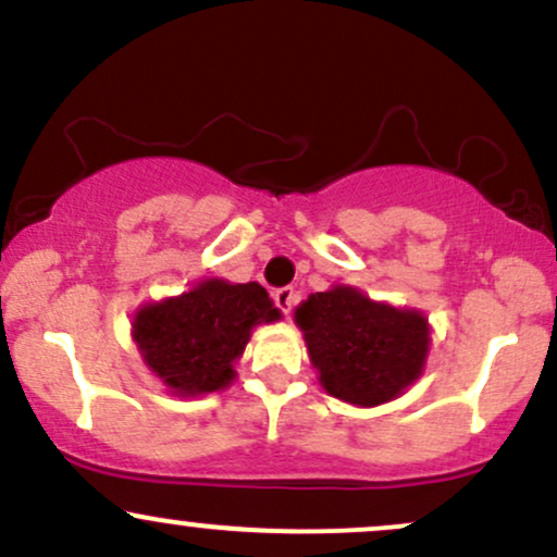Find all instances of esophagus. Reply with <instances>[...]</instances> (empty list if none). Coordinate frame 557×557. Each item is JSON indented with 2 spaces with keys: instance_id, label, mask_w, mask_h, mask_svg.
<instances>
[{
  "instance_id": "34e87169",
  "label": "esophagus",
  "mask_w": 557,
  "mask_h": 557,
  "mask_svg": "<svg viewBox=\"0 0 557 557\" xmlns=\"http://www.w3.org/2000/svg\"><path fill=\"white\" fill-rule=\"evenodd\" d=\"M296 300H298V293L293 290V287H280V290H274V304H277V309L283 311V314H290Z\"/></svg>"
}]
</instances>
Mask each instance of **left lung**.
I'll use <instances>...</instances> for the list:
<instances>
[{
    "mask_svg": "<svg viewBox=\"0 0 557 557\" xmlns=\"http://www.w3.org/2000/svg\"><path fill=\"white\" fill-rule=\"evenodd\" d=\"M311 367L332 398L372 408L400 398L424 374L432 327L417 309L372 300L359 287L332 285L296 309Z\"/></svg>",
    "mask_w": 557,
    "mask_h": 557,
    "instance_id": "1",
    "label": "left lung"
}]
</instances>
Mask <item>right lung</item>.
Segmentation results:
<instances>
[{"label": "right lung", "instance_id": "add662e5", "mask_svg": "<svg viewBox=\"0 0 557 557\" xmlns=\"http://www.w3.org/2000/svg\"><path fill=\"white\" fill-rule=\"evenodd\" d=\"M283 317L259 283L209 277L181 296L138 306L131 335L149 372L177 398L225 389L251 330Z\"/></svg>", "mask_w": 557, "mask_h": 557}]
</instances>
